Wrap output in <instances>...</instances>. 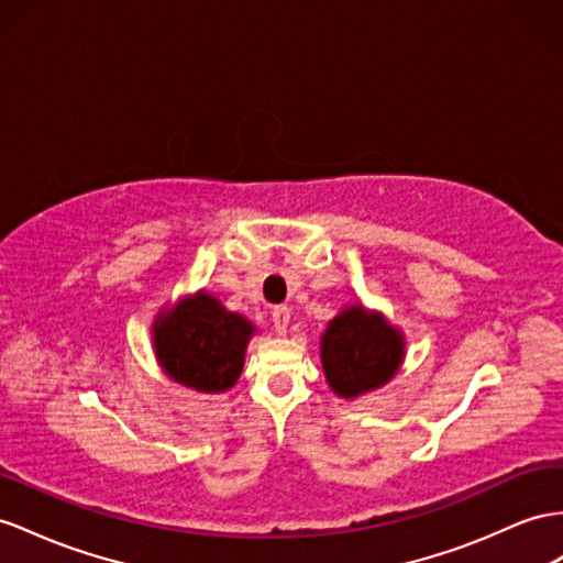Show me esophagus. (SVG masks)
Listing matches in <instances>:
<instances>
[{
    "instance_id": "34e87169",
    "label": "esophagus",
    "mask_w": 563,
    "mask_h": 563,
    "mask_svg": "<svg viewBox=\"0 0 563 563\" xmlns=\"http://www.w3.org/2000/svg\"><path fill=\"white\" fill-rule=\"evenodd\" d=\"M287 323H290V309H287L285 305L273 307V328H276L278 335H285Z\"/></svg>"
}]
</instances>
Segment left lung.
<instances>
[{
	"label": "left lung",
	"instance_id": "1",
	"mask_svg": "<svg viewBox=\"0 0 563 563\" xmlns=\"http://www.w3.org/2000/svg\"><path fill=\"white\" fill-rule=\"evenodd\" d=\"M401 354L405 344L397 330L362 307L342 311L330 321L321 342L325 378L340 397H356L390 380Z\"/></svg>",
	"mask_w": 563,
	"mask_h": 563
}]
</instances>
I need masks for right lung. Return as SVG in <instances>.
Here are the masks:
<instances>
[{
  "label": "right lung",
  "mask_w": 563,
  "mask_h": 563,
  "mask_svg": "<svg viewBox=\"0 0 563 563\" xmlns=\"http://www.w3.org/2000/svg\"><path fill=\"white\" fill-rule=\"evenodd\" d=\"M252 325L209 295H197L154 325V347L168 376L199 393H223L242 373Z\"/></svg>",
  "instance_id": "1"
}]
</instances>
